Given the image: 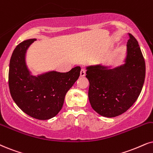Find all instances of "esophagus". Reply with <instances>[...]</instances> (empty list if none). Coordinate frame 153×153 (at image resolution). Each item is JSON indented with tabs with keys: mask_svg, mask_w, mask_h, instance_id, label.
I'll return each mask as SVG.
<instances>
[{
	"mask_svg": "<svg viewBox=\"0 0 153 153\" xmlns=\"http://www.w3.org/2000/svg\"><path fill=\"white\" fill-rule=\"evenodd\" d=\"M85 72H86L85 69V68L81 69V71H80V76H82V77L85 76Z\"/></svg>",
	"mask_w": 153,
	"mask_h": 153,
	"instance_id": "1",
	"label": "esophagus"
}]
</instances>
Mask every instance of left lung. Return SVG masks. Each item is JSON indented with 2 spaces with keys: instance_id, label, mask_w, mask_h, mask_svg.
<instances>
[{
  "instance_id": "8db88e82",
  "label": "left lung",
  "mask_w": 153,
  "mask_h": 153,
  "mask_svg": "<svg viewBox=\"0 0 153 153\" xmlns=\"http://www.w3.org/2000/svg\"><path fill=\"white\" fill-rule=\"evenodd\" d=\"M126 63L114 69L102 65L87 68L91 107L99 114L114 117L130 108L140 95L146 77V63L138 42L129 34Z\"/></svg>"
}]
</instances>
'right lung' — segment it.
<instances>
[{"label":"right lung","instance_id":"1","mask_svg":"<svg viewBox=\"0 0 153 153\" xmlns=\"http://www.w3.org/2000/svg\"><path fill=\"white\" fill-rule=\"evenodd\" d=\"M36 39L16 46L10 61L8 85L13 100L25 113L39 120L55 117L63 107L65 94L80 76V67L67 73L56 71L31 75L25 63L27 49Z\"/></svg>","mask_w":153,"mask_h":153}]
</instances>
